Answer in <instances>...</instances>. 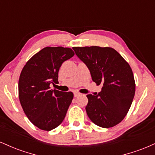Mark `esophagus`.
I'll list each match as a JSON object with an SVG mask.
<instances>
[{
	"instance_id": "obj_1",
	"label": "esophagus",
	"mask_w": 155,
	"mask_h": 155,
	"mask_svg": "<svg viewBox=\"0 0 155 155\" xmlns=\"http://www.w3.org/2000/svg\"><path fill=\"white\" fill-rule=\"evenodd\" d=\"M74 97H77V96H79L81 95V93H79V92H74Z\"/></svg>"
}]
</instances>
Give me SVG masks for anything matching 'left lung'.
<instances>
[{"label": "left lung", "instance_id": "8db88e82", "mask_svg": "<svg viewBox=\"0 0 155 155\" xmlns=\"http://www.w3.org/2000/svg\"><path fill=\"white\" fill-rule=\"evenodd\" d=\"M73 49L87 66L92 81L104 85L97 95H87L89 118L101 127L117 125L127 115L135 95L136 83L130 66L113 48L92 46Z\"/></svg>", "mask_w": 155, "mask_h": 155}]
</instances>
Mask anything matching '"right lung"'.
<instances>
[{"mask_svg":"<svg viewBox=\"0 0 155 155\" xmlns=\"http://www.w3.org/2000/svg\"><path fill=\"white\" fill-rule=\"evenodd\" d=\"M74 55L71 48L47 47L23 67L18 84L19 101L27 117L39 129H54L66 115L74 94L51 90L49 85L58 83L60 66Z\"/></svg>","mask_w":155,"mask_h":155,"instance_id":"add662e5","label":"right lung"}]
</instances>
